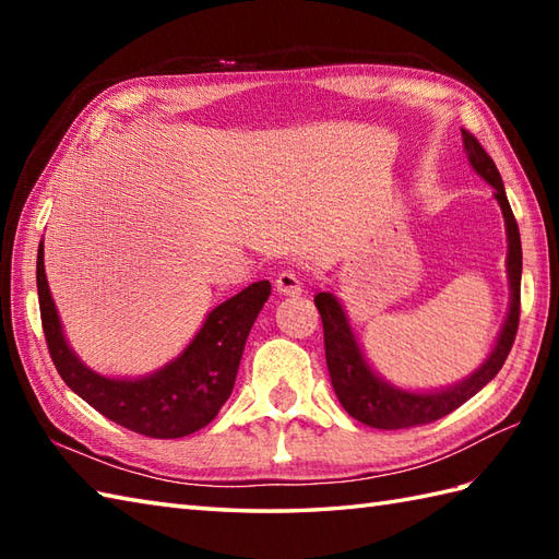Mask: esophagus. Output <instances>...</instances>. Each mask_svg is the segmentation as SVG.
Here are the masks:
<instances>
[{
  "mask_svg": "<svg viewBox=\"0 0 559 559\" xmlns=\"http://www.w3.org/2000/svg\"><path fill=\"white\" fill-rule=\"evenodd\" d=\"M276 290L281 295H300L302 293V283H300L298 276H295L293 271H281L278 278H276Z\"/></svg>",
  "mask_w": 559,
  "mask_h": 559,
  "instance_id": "obj_1",
  "label": "esophagus"
}]
</instances>
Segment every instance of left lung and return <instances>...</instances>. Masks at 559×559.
I'll return each instance as SVG.
<instances>
[{
  "label": "left lung",
  "instance_id": "obj_1",
  "mask_svg": "<svg viewBox=\"0 0 559 559\" xmlns=\"http://www.w3.org/2000/svg\"><path fill=\"white\" fill-rule=\"evenodd\" d=\"M463 144H466L468 160L485 182L495 187V199L500 201L504 223H507V240H509V254H507V271H509V288H512V305H509L507 322L500 331V341H497L490 358L483 362L468 379L461 384L449 386L442 391H432V394H413V391H403L396 386H389L382 382L365 362L362 353L355 341L346 312L341 310L338 300L331 293H317L314 305L319 314H322L324 324V350H326V367L331 384H334L336 396L341 406L346 408L348 415L362 425L377 427V430H406V427H418L444 418L451 411L463 406L471 396L490 382V379L502 370L509 350L514 346L516 329H519V314H521V237L519 225L509 206V199L504 194V185L500 170H497L495 160L485 153L480 141L466 129H461Z\"/></svg>",
  "mask_w": 559,
  "mask_h": 559
}]
</instances>
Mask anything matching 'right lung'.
<instances>
[{"mask_svg":"<svg viewBox=\"0 0 559 559\" xmlns=\"http://www.w3.org/2000/svg\"><path fill=\"white\" fill-rule=\"evenodd\" d=\"M35 281L45 343L64 384L108 420L156 439L187 437L216 418L235 386L249 329L271 295L269 281L252 283L209 314L175 362L144 379H110L88 370L67 346L45 278L43 242Z\"/></svg>","mask_w":559,"mask_h":559,"instance_id":"right-lung-1","label":"right lung"}]
</instances>
